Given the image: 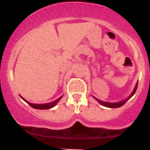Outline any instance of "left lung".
Instances as JSON below:
<instances>
[{
	"label": "left lung",
	"mask_w": 150,
	"mask_h": 150,
	"mask_svg": "<svg viewBox=\"0 0 150 150\" xmlns=\"http://www.w3.org/2000/svg\"><path fill=\"white\" fill-rule=\"evenodd\" d=\"M137 85H138V83H137L136 86H135V88H134V92H133L132 94L130 95V96H129V98H127V99H125V100L122 101V102H117V103H110V102H102V101L99 100V99H98V98H95V97H94V98H95V99H96V100L97 102H99V103H100V104L102 105L105 106V107H108V108H119V107H121V106H122L123 105H124V104H125V103H126V102H127V101H128L129 99H130V98L133 96H134V93H136L137 89Z\"/></svg>",
	"instance_id": "1"
}]
</instances>
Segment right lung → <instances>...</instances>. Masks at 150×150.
Listing matches in <instances>:
<instances>
[{"mask_svg": "<svg viewBox=\"0 0 150 150\" xmlns=\"http://www.w3.org/2000/svg\"><path fill=\"white\" fill-rule=\"evenodd\" d=\"M62 97L63 96L60 97V98H58L57 99H56L55 101H54V102H50V103H47V104H33V103H30V102H28L27 101H25V99L22 98V97L21 98L27 102L28 104L31 106V107H33V108H35V109H49V108H53L54 106H55L56 105H57V102H59L60 99H61Z\"/></svg>", "mask_w": 150, "mask_h": 150, "instance_id": "add662e5", "label": "right lung"}]
</instances>
